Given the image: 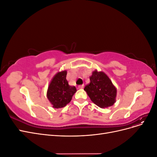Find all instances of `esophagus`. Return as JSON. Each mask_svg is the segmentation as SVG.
Returning <instances> with one entry per match:
<instances>
[{"instance_id":"34e87169","label":"esophagus","mask_w":157,"mask_h":157,"mask_svg":"<svg viewBox=\"0 0 157 157\" xmlns=\"http://www.w3.org/2000/svg\"><path fill=\"white\" fill-rule=\"evenodd\" d=\"M84 86L83 84H82V85H79V86H78V88L79 89H82V88H84Z\"/></svg>"}]
</instances>
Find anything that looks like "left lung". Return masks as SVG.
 Returning a JSON list of instances; mask_svg holds the SVG:
<instances>
[{"instance_id":"left-lung-1","label":"left lung","mask_w":157,"mask_h":157,"mask_svg":"<svg viewBox=\"0 0 157 157\" xmlns=\"http://www.w3.org/2000/svg\"><path fill=\"white\" fill-rule=\"evenodd\" d=\"M90 80V83L84 90L92 101L101 108L112 106L115 102L117 89L107 75L94 71Z\"/></svg>"}]
</instances>
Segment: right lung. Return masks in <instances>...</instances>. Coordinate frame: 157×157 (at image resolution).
<instances>
[{"mask_svg": "<svg viewBox=\"0 0 157 157\" xmlns=\"http://www.w3.org/2000/svg\"><path fill=\"white\" fill-rule=\"evenodd\" d=\"M66 76V71L58 73L52 78L48 86L47 98L54 108L59 109L66 106L77 92L75 86H69Z\"/></svg>", "mask_w": 157, "mask_h": 157, "instance_id": "right-lung-1", "label": "right lung"}]
</instances>
